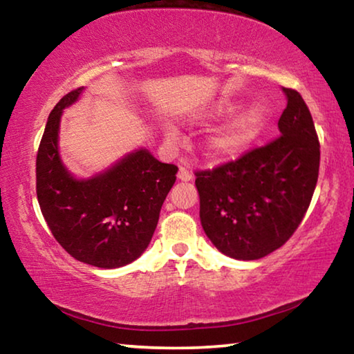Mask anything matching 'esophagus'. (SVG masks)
<instances>
[{"mask_svg": "<svg viewBox=\"0 0 354 354\" xmlns=\"http://www.w3.org/2000/svg\"><path fill=\"white\" fill-rule=\"evenodd\" d=\"M178 179H179V181L189 183V181H192V179H194V175H192V171L187 169V167H179Z\"/></svg>", "mask_w": 354, "mask_h": 354, "instance_id": "obj_1", "label": "esophagus"}]
</instances>
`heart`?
<instances>
[{
	"label": "heart",
	"instance_id": "heart-1",
	"mask_svg": "<svg viewBox=\"0 0 354 354\" xmlns=\"http://www.w3.org/2000/svg\"><path fill=\"white\" fill-rule=\"evenodd\" d=\"M236 109L230 101H215L200 113V118H221ZM268 124V107L256 101L237 111L227 122L214 129L203 143V154L214 164H223L237 159L254 145ZM167 140H176V133L170 128L164 131Z\"/></svg>",
	"mask_w": 354,
	"mask_h": 354
}]
</instances>
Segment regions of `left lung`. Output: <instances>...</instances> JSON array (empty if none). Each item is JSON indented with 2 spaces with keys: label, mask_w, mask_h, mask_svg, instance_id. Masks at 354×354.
I'll return each instance as SVG.
<instances>
[{
  "label": "left lung",
  "mask_w": 354,
  "mask_h": 354,
  "mask_svg": "<svg viewBox=\"0 0 354 354\" xmlns=\"http://www.w3.org/2000/svg\"><path fill=\"white\" fill-rule=\"evenodd\" d=\"M279 137L236 162L196 173L200 220L215 248L239 261H256L289 241L313 200L320 145L306 103L284 88Z\"/></svg>",
  "instance_id": "obj_1"
}]
</instances>
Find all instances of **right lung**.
<instances>
[{
    "instance_id": "add662e5",
    "label": "right lung",
    "mask_w": 354,
    "mask_h": 354,
    "mask_svg": "<svg viewBox=\"0 0 354 354\" xmlns=\"http://www.w3.org/2000/svg\"><path fill=\"white\" fill-rule=\"evenodd\" d=\"M82 92L84 87L65 95L48 117L35 162L37 200L70 256L98 268H118L140 257L151 242L178 167L137 148L91 178H76L61 159L59 129L64 109Z\"/></svg>"
}]
</instances>
